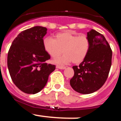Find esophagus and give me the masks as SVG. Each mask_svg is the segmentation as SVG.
Listing matches in <instances>:
<instances>
[{
    "label": "esophagus",
    "instance_id": "obj_1",
    "mask_svg": "<svg viewBox=\"0 0 121 121\" xmlns=\"http://www.w3.org/2000/svg\"><path fill=\"white\" fill-rule=\"evenodd\" d=\"M56 67H57V69H61V70H64V69H65V66H63V65H57V66H56Z\"/></svg>",
    "mask_w": 121,
    "mask_h": 121
}]
</instances>
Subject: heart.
I'll use <instances>...</instances> for the list:
<instances>
[{
  "label": "heart",
  "mask_w": 121,
  "mask_h": 121,
  "mask_svg": "<svg viewBox=\"0 0 121 121\" xmlns=\"http://www.w3.org/2000/svg\"><path fill=\"white\" fill-rule=\"evenodd\" d=\"M43 46L52 57H56L64 52V54L57 57L54 62L57 64H68L71 61L78 64L84 60L90 48V41L84 34L77 35L71 31L57 34L54 39L45 38Z\"/></svg>",
  "instance_id": "obj_1"
}]
</instances>
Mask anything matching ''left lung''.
<instances>
[{"instance_id": "8db88e82", "label": "left lung", "mask_w": 121, "mask_h": 121, "mask_svg": "<svg viewBox=\"0 0 121 121\" xmlns=\"http://www.w3.org/2000/svg\"><path fill=\"white\" fill-rule=\"evenodd\" d=\"M87 34L89 52L78 66L73 67L74 74L70 81L71 87L82 94L99 90L106 82L112 64V51L105 37L94 29Z\"/></svg>"}]
</instances>
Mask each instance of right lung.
I'll use <instances>...</instances> for the list:
<instances>
[{"label": "right lung", "mask_w": 121, "mask_h": 121, "mask_svg": "<svg viewBox=\"0 0 121 121\" xmlns=\"http://www.w3.org/2000/svg\"><path fill=\"white\" fill-rule=\"evenodd\" d=\"M47 29L36 26L17 35L9 48L8 67L14 84L27 94L40 92L56 65L47 63L50 56L43 46Z\"/></svg>", "instance_id": "add662e5"}]
</instances>
